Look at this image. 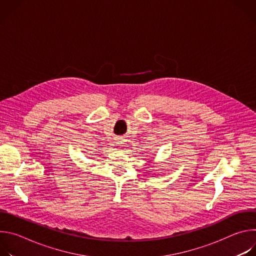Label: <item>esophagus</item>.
I'll return each instance as SVG.
<instances>
[{
    "mask_svg": "<svg viewBox=\"0 0 256 256\" xmlns=\"http://www.w3.org/2000/svg\"><path fill=\"white\" fill-rule=\"evenodd\" d=\"M118 146H122V140H118Z\"/></svg>",
    "mask_w": 256,
    "mask_h": 256,
    "instance_id": "esophagus-1",
    "label": "esophagus"
}]
</instances>
